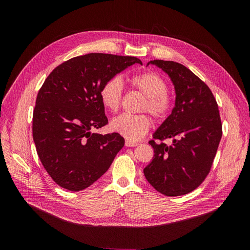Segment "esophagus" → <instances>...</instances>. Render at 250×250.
Instances as JSON below:
<instances>
[{
	"mask_svg": "<svg viewBox=\"0 0 250 250\" xmlns=\"http://www.w3.org/2000/svg\"><path fill=\"white\" fill-rule=\"evenodd\" d=\"M138 145H139L138 142L128 141V140L125 141V146H126V147H136V146H138Z\"/></svg>",
	"mask_w": 250,
	"mask_h": 250,
	"instance_id": "34e87169",
	"label": "esophagus"
}]
</instances>
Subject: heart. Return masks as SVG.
<instances>
[{
	"label": "heart",
	"mask_w": 250,
	"mask_h": 250,
	"mask_svg": "<svg viewBox=\"0 0 250 250\" xmlns=\"http://www.w3.org/2000/svg\"><path fill=\"white\" fill-rule=\"evenodd\" d=\"M133 87L146 96L143 110H147L155 118L162 120L172 108V98L168 94L165 79L155 72H144L129 79ZM124 93L122 79L115 76L103 84L100 100L103 106L111 112L120 109ZM151 127V121L144 114L123 113L110 122V128L129 141H139L145 137Z\"/></svg>",
	"instance_id": "b5f03b06"
}]
</instances>
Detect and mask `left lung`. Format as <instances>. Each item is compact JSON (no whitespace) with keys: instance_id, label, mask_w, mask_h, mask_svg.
Instances as JSON below:
<instances>
[{"instance_id":"1","label":"left lung","mask_w":250,"mask_h":250,"mask_svg":"<svg viewBox=\"0 0 250 250\" xmlns=\"http://www.w3.org/2000/svg\"><path fill=\"white\" fill-rule=\"evenodd\" d=\"M150 63L169 76L176 97L171 114L153 134L154 139L172 138L173 145L150 141L154 157L144 174L162 194L183 195L198 188L211 170L222 138L218 104L205 82L183 64L162 60Z\"/></svg>"}]
</instances>
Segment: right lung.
<instances>
[{
  "mask_svg": "<svg viewBox=\"0 0 250 250\" xmlns=\"http://www.w3.org/2000/svg\"><path fill=\"white\" fill-rule=\"evenodd\" d=\"M135 57L88 54L61 63L36 97L32 135L39 159L61 188H87L110 167L125 145L117 133H92L108 124L100 89L134 63Z\"/></svg>",
  "mask_w": 250,
  "mask_h": 250,
  "instance_id": "obj_1",
  "label": "right lung"
}]
</instances>
